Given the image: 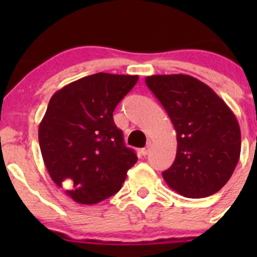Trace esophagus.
I'll list each match as a JSON object with an SVG mask.
<instances>
[{"instance_id":"34e87169","label":"esophagus","mask_w":257,"mask_h":257,"mask_svg":"<svg viewBox=\"0 0 257 257\" xmlns=\"http://www.w3.org/2000/svg\"><path fill=\"white\" fill-rule=\"evenodd\" d=\"M149 152H150V145L149 144H148V147H145V148H143V149L141 150V153H142V155H143V157H145V155L149 154Z\"/></svg>"}]
</instances>
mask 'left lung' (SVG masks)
I'll return each mask as SVG.
<instances>
[{
	"mask_svg": "<svg viewBox=\"0 0 257 257\" xmlns=\"http://www.w3.org/2000/svg\"><path fill=\"white\" fill-rule=\"evenodd\" d=\"M177 132V157L163 178L185 198H206L229 181L240 159L241 132L226 103L188 74L145 78Z\"/></svg>",
	"mask_w": 257,
	"mask_h": 257,
	"instance_id": "left-lung-1",
	"label": "left lung"
}]
</instances>
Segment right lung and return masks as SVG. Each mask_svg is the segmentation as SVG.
Wrapping results in <instances>:
<instances>
[{
  "mask_svg": "<svg viewBox=\"0 0 257 257\" xmlns=\"http://www.w3.org/2000/svg\"><path fill=\"white\" fill-rule=\"evenodd\" d=\"M138 79L95 73L52 95L38 126L41 153L49 177L76 203L92 205L118 193L138 160L113 120Z\"/></svg>",
  "mask_w": 257,
  "mask_h": 257,
  "instance_id": "add662e5",
  "label": "right lung"
}]
</instances>
